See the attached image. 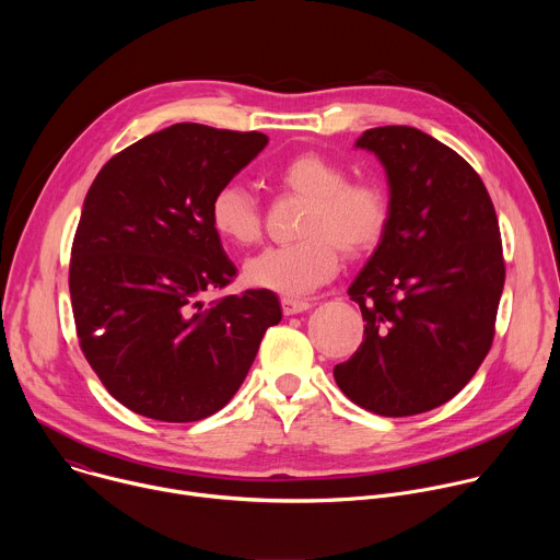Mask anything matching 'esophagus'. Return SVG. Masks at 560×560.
<instances>
[{
	"label": "esophagus",
	"mask_w": 560,
	"mask_h": 560,
	"mask_svg": "<svg viewBox=\"0 0 560 560\" xmlns=\"http://www.w3.org/2000/svg\"><path fill=\"white\" fill-rule=\"evenodd\" d=\"M312 303L307 299H301V296H281V310L285 316L290 314H299L303 310H307Z\"/></svg>",
	"instance_id": "34e87169"
}]
</instances>
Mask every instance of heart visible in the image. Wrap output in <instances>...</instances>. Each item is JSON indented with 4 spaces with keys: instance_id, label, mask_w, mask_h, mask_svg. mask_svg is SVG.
<instances>
[{
    "instance_id": "1",
    "label": "heart",
    "mask_w": 560,
    "mask_h": 560,
    "mask_svg": "<svg viewBox=\"0 0 560 560\" xmlns=\"http://www.w3.org/2000/svg\"><path fill=\"white\" fill-rule=\"evenodd\" d=\"M348 171L322 152H301L285 162L275 184L305 199L299 242L268 248L244 266L250 285L301 294L328 281L339 268V250L350 257L370 255L389 223V195L374 179L348 182ZM210 225L223 242L250 248L264 234L257 197L238 184L221 186L210 201Z\"/></svg>"
}]
</instances>
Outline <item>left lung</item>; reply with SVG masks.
<instances>
[{
  "label": "left lung",
  "instance_id": "8db88e82",
  "mask_svg": "<svg viewBox=\"0 0 560 560\" xmlns=\"http://www.w3.org/2000/svg\"><path fill=\"white\" fill-rule=\"evenodd\" d=\"M389 184V223L348 294L365 332L335 365L341 392L381 417H412L447 404L494 341L505 283L499 219L465 159L410 126L370 128Z\"/></svg>",
  "mask_w": 560,
  "mask_h": 560
}]
</instances>
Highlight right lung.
<instances>
[{
    "label": "right lung",
    "mask_w": 560,
    "mask_h": 560,
    "mask_svg": "<svg viewBox=\"0 0 560 560\" xmlns=\"http://www.w3.org/2000/svg\"><path fill=\"white\" fill-rule=\"evenodd\" d=\"M261 132L175 124L117 152L72 238L68 288L82 352L128 410L166 423L219 412L281 322L270 290L206 303L236 275L212 195L266 148Z\"/></svg>",
    "instance_id": "obj_1"
}]
</instances>
